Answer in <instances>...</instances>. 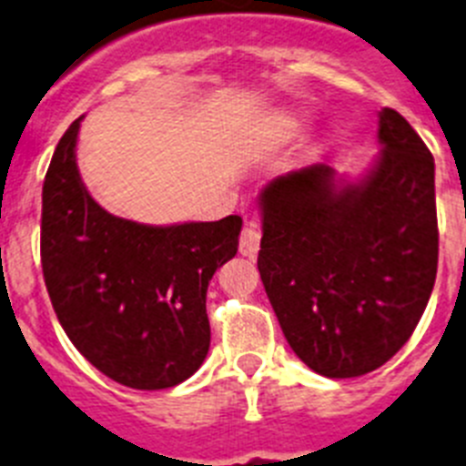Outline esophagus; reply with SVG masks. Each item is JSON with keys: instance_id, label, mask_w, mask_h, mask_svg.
I'll use <instances>...</instances> for the list:
<instances>
[{"instance_id": "obj_1", "label": "esophagus", "mask_w": 466, "mask_h": 466, "mask_svg": "<svg viewBox=\"0 0 466 466\" xmlns=\"http://www.w3.org/2000/svg\"><path fill=\"white\" fill-rule=\"evenodd\" d=\"M258 247H261V233H258L254 221H247L240 233V252L245 257H257Z\"/></svg>"}]
</instances>
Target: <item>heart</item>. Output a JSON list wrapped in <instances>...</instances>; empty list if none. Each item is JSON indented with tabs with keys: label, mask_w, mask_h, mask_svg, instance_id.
Masks as SVG:
<instances>
[{
	"label": "heart",
	"mask_w": 466,
	"mask_h": 466,
	"mask_svg": "<svg viewBox=\"0 0 466 466\" xmlns=\"http://www.w3.org/2000/svg\"><path fill=\"white\" fill-rule=\"evenodd\" d=\"M303 126H306V118L303 116H299V114H284V116L275 121V133L279 137H296L303 130Z\"/></svg>",
	"instance_id": "heart-1"
}]
</instances>
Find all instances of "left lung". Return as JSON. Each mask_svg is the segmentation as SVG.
I'll list each match as a JSON object with an SVG mask.
<instances>
[{
  "label": "left lung",
  "mask_w": 466,
  "mask_h": 466,
  "mask_svg": "<svg viewBox=\"0 0 466 466\" xmlns=\"http://www.w3.org/2000/svg\"><path fill=\"white\" fill-rule=\"evenodd\" d=\"M360 179L324 163L278 177L258 196V273L284 339L327 378L392 360L425 312L439 263L434 156L394 109Z\"/></svg>",
  "instance_id": "obj_1"
}]
</instances>
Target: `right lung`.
Here are the masks:
<instances>
[{
  "instance_id": "1",
  "label": "right lung",
  "mask_w": 466,
  "mask_h": 466,
  "mask_svg": "<svg viewBox=\"0 0 466 466\" xmlns=\"http://www.w3.org/2000/svg\"><path fill=\"white\" fill-rule=\"evenodd\" d=\"M84 116L60 137L41 193V268L81 355L133 390L191 378L209 350L208 284L238 252L242 219L147 226L95 203L76 167Z\"/></svg>"
}]
</instances>
